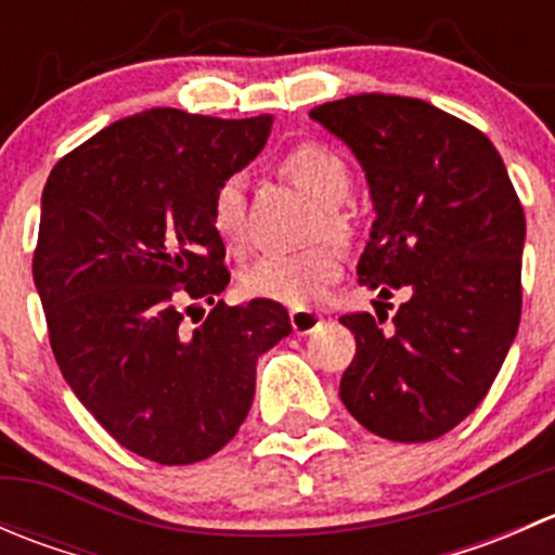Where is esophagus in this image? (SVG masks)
<instances>
[{"mask_svg": "<svg viewBox=\"0 0 555 555\" xmlns=\"http://www.w3.org/2000/svg\"><path fill=\"white\" fill-rule=\"evenodd\" d=\"M289 322H293V330L298 335H309L313 330L322 324V317H319L317 311H309V309H295L289 313Z\"/></svg>", "mask_w": 555, "mask_h": 555, "instance_id": "34e87169", "label": "esophagus"}]
</instances>
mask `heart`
Returning a JSON list of instances; mask_svg holds the SVG:
<instances>
[{
	"label": "heart",
	"mask_w": 555,
	"mask_h": 555,
	"mask_svg": "<svg viewBox=\"0 0 555 555\" xmlns=\"http://www.w3.org/2000/svg\"><path fill=\"white\" fill-rule=\"evenodd\" d=\"M282 173L322 206L319 233L338 244L354 238V222L340 209L351 193V171L333 147L304 142L282 160ZM211 231L228 246H242L246 236V198L238 177L222 179L209 201ZM344 273L333 246H313L298 255H262L242 271V289L251 298L306 309L319 304Z\"/></svg>",
	"instance_id": "obj_1"
}]
</instances>
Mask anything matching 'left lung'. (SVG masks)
I'll return each mask as SVG.
<instances>
[{
  "label": "left lung",
  "instance_id": "1",
  "mask_svg": "<svg viewBox=\"0 0 555 555\" xmlns=\"http://www.w3.org/2000/svg\"><path fill=\"white\" fill-rule=\"evenodd\" d=\"M309 115L371 184L360 282L405 293L391 330L340 317L357 340L340 400L378 438L427 443L480 405L516 338L524 209L489 137L422 99L360 93Z\"/></svg>",
  "mask_w": 555,
  "mask_h": 555
}]
</instances>
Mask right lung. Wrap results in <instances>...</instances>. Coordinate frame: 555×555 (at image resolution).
<instances>
[{
    "label": "right lung",
    "mask_w": 555,
    "mask_h": 555,
    "mask_svg": "<svg viewBox=\"0 0 555 555\" xmlns=\"http://www.w3.org/2000/svg\"><path fill=\"white\" fill-rule=\"evenodd\" d=\"M271 122L155 106L82 142L44 182L31 271L50 349L93 418L150 462L193 464L233 440L257 357L293 333L273 300H217L231 273L211 193ZM198 299L216 309L188 331L181 309Z\"/></svg>",
    "instance_id": "obj_1"
}]
</instances>
